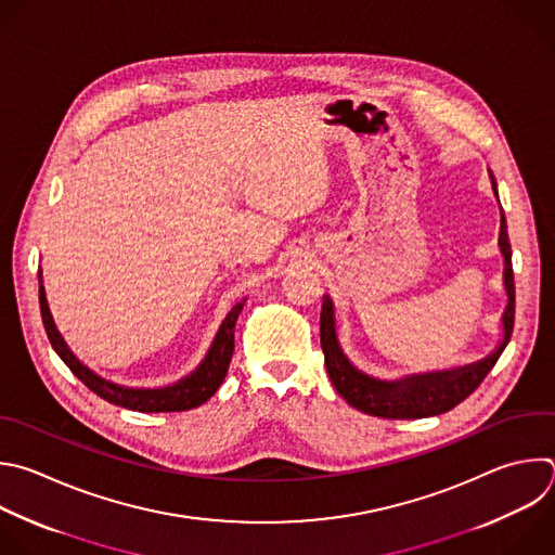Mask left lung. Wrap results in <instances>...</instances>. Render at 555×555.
Segmentation results:
<instances>
[{
	"instance_id": "left-lung-1",
	"label": "left lung",
	"mask_w": 555,
	"mask_h": 555,
	"mask_svg": "<svg viewBox=\"0 0 555 555\" xmlns=\"http://www.w3.org/2000/svg\"><path fill=\"white\" fill-rule=\"evenodd\" d=\"M492 190L499 201L496 180L490 173ZM499 248L503 255V285L507 294V307L503 311V339L490 352L488 357L451 367V371H438V373H425V375H412L399 382H382L371 375H365L350 363V359L344 354L337 328H335V305L331 296H324L322 313H320V344L324 352V365L331 377L333 388L337 395L352 405L354 410L379 416V418H427L438 416L455 405H460L466 397H470L479 384L486 379V375L492 371V365L501 357L503 348L507 346L514 328V272H512V248L507 240V224L505 216L501 211V231H499Z\"/></svg>"
}]
</instances>
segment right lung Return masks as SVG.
<instances>
[{"label":"right lung","mask_w":555,"mask_h":555,"mask_svg":"<svg viewBox=\"0 0 555 555\" xmlns=\"http://www.w3.org/2000/svg\"><path fill=\"white\" fill-rule=\"evenodd\" d=\"M39 283H41V272H39ZM39 305H41V318H43V326L50 337V344L56 350V354L67 363L69 371L100 399H104L113 405L134 410V412H145V414L194 410V408L207 403L218 392V388L222 386V382L227 377L229 363H231V357L235 350V322L244 307V302H237L229 311V315L220 324V331L214 337L209 352L205 354V359L201 361V365L192 375H188L184 379H180L167 388L137 390V388H124V386H117V384H111V382L98 377L69 350V346L65 344V339L61 337V333L52 320L43 285H39Z\"/></svg>","instance_id":"obj_1"}]
</instances>
